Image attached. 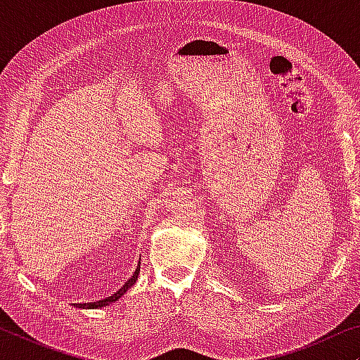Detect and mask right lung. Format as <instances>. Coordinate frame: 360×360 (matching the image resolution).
<instances>
[{"label": "right lung", "mask_w": 360, "mask_h": 360, "mask_svg": "<svg viewBox=\"0 0 360 360\" xmlns=\"http://www.w3.org/2000/svg\"><path fill=\"white\" fill-rule=\"evenodd\" d=\"M139 272H141V260H139V264H137V267H136V270H134V274L131 275L129 278H127V282H124V285H122V287L117 290V292L115 293V295H111V297H106V298H103V300H98V302H90V303H73L75 304V307H78V308H83V309H96V308H103V307H108V304H111V303H115V302H117V300H120L122 295H124L127 290H129L131 287H134V283H136V280H137V275H139Z\"/></svg>", "instance_id": "right-lung-1"}]
</instances>
